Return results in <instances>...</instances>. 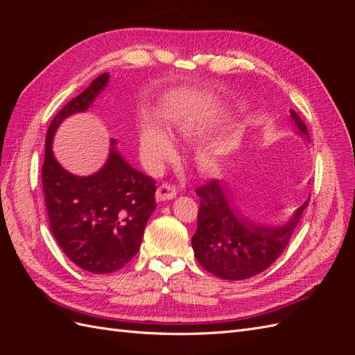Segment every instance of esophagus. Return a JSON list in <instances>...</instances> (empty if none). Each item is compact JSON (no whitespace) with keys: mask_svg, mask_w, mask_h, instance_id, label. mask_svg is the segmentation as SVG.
I'll list each match as a JSON object with an SVG mask.
<instances>
[{"mask_svg":"<svg viewBox=\"0 0 355 355\" xmlns=\"http://www.w3.org/2000/svg\"><path fill=\"white\" fill-rule=\"evenodd\" d=\"M176 189H175V187H171V185H167V184H164V185H161L158 189H157V194H155V198H157V201H166V200H173L175 197H176Z\"/></svg>","mask_w":355,"mask_h":355,"instance_id":"34e87169","label":"esophagus"}]
</instances>
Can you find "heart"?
I'll return each mask as SVG.
<instances>
[{
  "label": "heart",
  "instance_id": "b5f03b06",
  "mask_svg": "<svg viewBox=\"0 0 355 355\" xmlns=\"http://www.w3.org/2000/svg\"><path fill=\"white\" fill-rule=\"evenodd\" d=\"M214 120L210 118L189 116L176 124V133L184 139H192L204 133ZM139 151L145 161L146 167L158 173L167 163L176 157V146L171 141L166 128L153 120H145L139 125ZM200 167L204 171H216L220 167L219 159L211 154H202L200 157Z\"/></svg>",
  "mask_w": 355,
  "mask_h": 355
}]
</instances>
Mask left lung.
I'll return each instance as SVG.
<instances>
[{"instance_id":"8db88e82","label":"left lung","mask_w":355,"mask_h":355,"mask_svg":"<svg viewBox=\"0 0 355 355\" xmlns=\"http://www.w3.org/2000/svg\"><path fill=\"white\" fill-rule=\"evenodd\" d=\"M296 133L309 141L305 123L290 110ZM198 227L192 249L198 263L223 280H245L261 274L283 253L308 207L309 198L283 225H265L245 216L235 204L228 184L211 180L197 189Z\"/></svg>"}]
</instances>
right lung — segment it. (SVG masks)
<instances>
[{"label": "right lung", "instance_id": "add662e5", "mask_svg": "<svg viewBox=\"0 0 355 355\" xmlns=\"http://www.w3.org/2000/svg\"><path fill=\"white\" fill-rule=\"evenodd\" d=\"M108 81V72L99 75L53 118L41 173L53 235L75 265L93 274L118 271L133 259L157 207L155 180L127 163L115 139L105 164L89 176L72 175L53 154L59 125L68 116L87 111Z\"/></svg>", "mask_w": 355, "mask_h": 355}]
</instances>
